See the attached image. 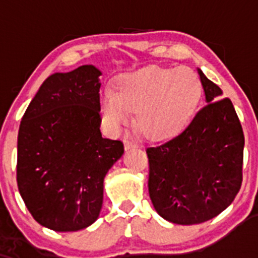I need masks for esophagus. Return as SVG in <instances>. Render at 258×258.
<instances>
[{"mask_svg":"<svg viewBox=\"0 0 258 258\" xmlns=\"http://www.w3.org/2000/svg\"><path fill=\"white\" fill-rule=\"evenodd\" d=\"M138 144L136 142L130 141V139H126L125 141V148L126 149H131V148H137Z\"/></svg>","mask_w":258,"mask_h":258,"instance_id":"obj_1","label":"esophagus"}]
</instances>
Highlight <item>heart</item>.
I'll use <instances>...</instances> for the list:
<instances>
[{
	"label": "heart",
	"instance_id": "obj_1",
	"mask_svg": "<svg viewBox=\"0 0 258 258\" xmlns=\"http://www.w3.org/2000/svg\"><path fill=\"white\" fill-rule=\"evenodd\" d=\"M203 84L189 67H147L121 75L116 92L105 90L100 112L106 128L119 132L131 120L152 138H167L186 126L199 105Z\"/></svg>",
	"mask_w": 258,
	"mask_h": 258
}]
</instances>
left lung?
I'll return each instance as SVG.
<instances>
[{
    "label": "left lung",
    "instance_id": "obj_1",
    "mask_svg": "<svg viewBox=\"0 0 258 258\" xmlns=\"http://www.w3.org/2000/svg\"><path fill=\"white\" fill-rule=\"evenodd\" d=\"M199 75L206 104L173 138L147 148L149 197L158 214L176 224H198L226 210L242 182L244 132L232 100Z\"/></svg>",
    "mask_w": 258,
    "mask_h": 258
}]
</instances>
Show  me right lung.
I'll return each instance as SVG.
<instances>
[{
  "label": "right lung",
  "instance_id": "1",
  "mask_svg": "<svg viewBox=\"0 0 258 258\" xmlns=\"http://www.w3.org/2000/svg\"><path fill=\"white\" fill-rule=\"evenodd\" d=\"M100 72L82 65L47 78L18 133L17 183L34 220L75 232L98 218L104 177L123 154L100 133Z\"/></svg>",
  "mask_w": 258,
  "mask_h": 258
}]
</instances>
